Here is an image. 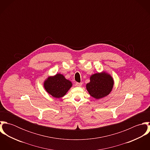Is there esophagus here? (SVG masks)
Wrapping results in <instances>:
<instances>
[{
    "label": "esophagus",
    "mask_w": 150,
    "mask_h": 150,
    "mask_svg": "<svg viewBox=\"0 0 150 150\" xmlns=\"http://www.w3.org/2000/svg\"><path fill=\"white\" fill-rule=\"evenodd\" d=\"M82 83H76V86H79V87H81V86H82Z\"/></svg>",
    "instance_id": "1"
}]
</instances>
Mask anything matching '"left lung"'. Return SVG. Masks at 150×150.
<instances>
[{"label":"left lung","instance_id":"obj_1","mask_svg":"<svg viewBox=\"0 0 150 150\" xmlns=\"http://www.w3.org/2000/svg\"><path fill=\"white\" fill-rule=\"evenodd\" d=\"M90 82L86 85L89 94L96 99L103 98L110 94L114 84L112 76L103 71L90 76Z\"/></svg>","mask_w":150,"mask_h":150}]
</instances>
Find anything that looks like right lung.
Wrapping results in <instances>:
<instances>
[{
	"label": "right lung",
	"mask_w": 150,
	"mask_h": 150,
	"mask_svg": "<svg viewBox=\"0 0 150 150\" xmlns=\"http://www.w3.org/2000/svg\"><path fill=\"white\" fill-rule=\"evenodd\" d=\"M72 85L70 80H67L63 74L60 73L48 76L43 83L46 92L55 98L64 97Z\"/></svg>",
	"instance_id": "right-lung-1"
}]
</instances>
